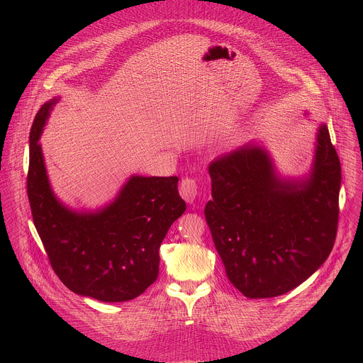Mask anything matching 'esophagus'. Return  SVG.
<instances>
[{"mask_svg":"<svg viewBox=\"0 0 363 363\" xmlns=\"http://www.w3.org/2000/svg\"><path fill=\"white\" fill-rule=\"evenodd\" d=\"M179 193H180V197L187 204H193L197 199V194H199V186H197L196 180H193V179L182 180V183L179 186Z\"/></svg>","mask_w":363,"mask_h":363,"instance_id":"34e87169","label":"esophagus"}]
</instances>
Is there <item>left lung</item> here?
I'll return each instance as SVG.
<instances>
[{"label": "left lung", "mask_w": 363, "mask_h": 363, "mask_svg": "<svg viewBox=\"0 0 363 363\" xmlns=\"http://www.w3.org/2000/svg\"><path fill=\"white\" fill-rule=\"evenodd\" d=\"M311 170L278 173L269 151L249 143L208 167L204 213L229 281L246 298H274L305 282L337 236L341 164L325 124L315 133Z\"/></svg>", "instance_id": "1"}]
</instances>
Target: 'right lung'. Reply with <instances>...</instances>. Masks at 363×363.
Instances as JSON below:
<instances>
[{"instance_id": "add662e5", "label": "right lung", "mask_w": 363, "mask_h": 363, "mask_svg": "<svg viewBox=\"0 0 363 363\" xmlns=\"http://www.w3.org/2000/svg\"><path fill=\"white\" fill-rule=\"evenodd\" d=\"M58 101L40 107L29 137L28 197L36 230L69 291L107 303L131 301L155 282L160 243L186 211L179 179L133 174L104 207H67L52 191L39 144Z\"/></svg>"}]
</instances>
